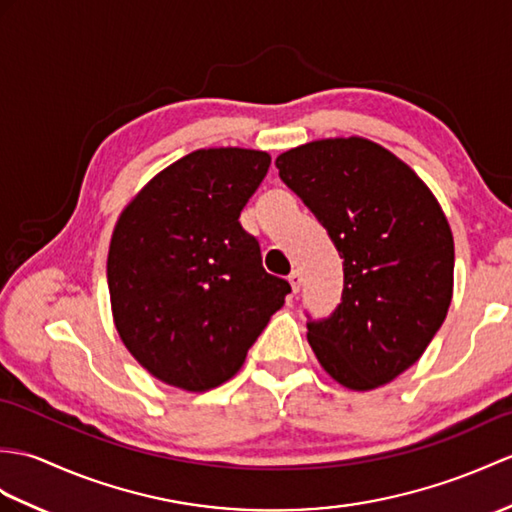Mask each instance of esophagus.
Wrapping results in <instances>:
<instances>
[{"mask_svg":"<svg viewBox=\"0 0 512 512\" xmlns=\"http://www.w3.org/2000/svg\"><path fill=\"white\" fill-rule=\"evenodd\" d=\"M288 281H290V285H292V290L294 292H299L301 290V285H303V275L299 270H292L290 272V277H288Z\"/></svg>","mask_w":512,"mask_h":512,"instance_id":"34e87169","label":"esophagus"}]
</instances>
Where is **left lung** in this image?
<instances>
[{"label": "left lung", "instance_id": "obj_1", "mask_svg": "<svg viewBox=\"0 0 512 512\" xmlns=\"http://www.w3.org/2000/svg\"><path fill=\"white\" fill-rule=\"evenodd\" d=\"M281 181L327 229L342 257L340 305L307 314V340L325 371L353 390L388 384L441 329L454 288L445 213L406 163L362 137L283 152Z\"/></svg>", "mask_w": 512, "mask_h": 512}]
</instances>
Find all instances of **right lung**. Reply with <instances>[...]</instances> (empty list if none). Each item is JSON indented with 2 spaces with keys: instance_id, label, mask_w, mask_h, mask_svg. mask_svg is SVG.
Masks as SVG:
<instances>
[{
  "instance_id": "add662e5",
  "label": "right lung",
  "mask_w": 512,
  "mask_h": 512,
  "mask_svg": "<svg viewBox=\"0 0 512 512\" xmlns=\"http://www.w3.org/2000/svg\"><path fill=\"white\" fill-rule=\"evenodd\" d=\"M268 168L259 150H196L154 176L117 222L106 261L115 327L165 384L202 392L227 382L292 292L240 224Z\"/></svg>"
}]
</instances>
